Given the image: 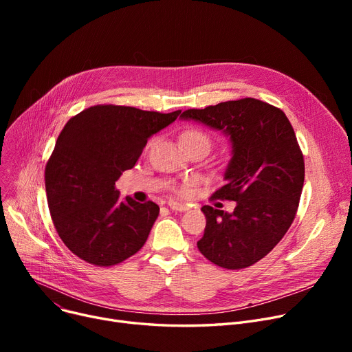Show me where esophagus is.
Returning a JSON list of instances; mask_svg holds the SVG:
<instances>
[{
  "mask_svg": "<svg viewBox=\"0 0 352 352\" xmlns=\"http://www.w3.org/2000/svg\"><path fill=\"white\" fill-rule=\"evenodd\" d=\"M168 207H170L173 211H179V212L188 210V206H186V204H178V202H174V201L168 202Z\"/></svg>",
  "mask_w": 352,
  "mask_h": 352,
  "instance_id": "34e87169",
  "label": "esophagus"
}]
</instances>
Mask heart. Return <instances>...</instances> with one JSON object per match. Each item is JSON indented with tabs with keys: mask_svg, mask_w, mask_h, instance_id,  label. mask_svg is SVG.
<instances>
[{
	"mask_svg": "<svg viewBox=\"0 0 352 352\" xmlns=\"http://www.w3.org/2000/svg\"><path fill=\"white\" fill-rule=\"evenodd\" d=\"M181 141H182L184 145L188 144V142H192V141H207L210 144L208 135L206 133L199 131V129H197V128H190V129H187V131H184L182 135H181ZM153 145H154V140H151L150 142H148L146 150H150ZM191 186H192V181L191 179H186V181H182L179 186H177L175 190L181 195H187L191 191Z\"/></svg>",
	"mask_w": 352,
	"mask_h": 352,
	"instance_id": "heart-1",
	"label": "heart"
}]
</instances>
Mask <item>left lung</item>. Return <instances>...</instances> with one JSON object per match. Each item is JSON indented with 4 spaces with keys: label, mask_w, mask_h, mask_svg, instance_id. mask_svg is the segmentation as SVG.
<instances>
[{
    "label": "left lung",
    "mask_w": 352,
    "mask_h": 352,
    "mask_svg": "<svg viewBox=\"0 0 352 352\" xmlns=\"http://www.w3.org/2000/svg\"><path fill=\"white\" fill-rule=\"evenodd\" d=\"M181 118L223 131L232 145L224 186L211 198L235 208L202 207L207 226L197 247L218 267L247 268L281 241L297 214L305 165L294 128L280 108L255 98L187 109Z\"/></svg>",
    "instance_id": "1"
}]
</instances>
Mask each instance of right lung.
I'll return each instance as SVG.
<instances>
[{"label": "right lung", "mask_w": 352, "mask_h": 352, "mask_svg": "<svg viewBox=\"0 0 352 352\" xmlns=\"http://www.w3.org/2000/svg\"><path fill=\"white\" fill-rule=\"evenodd\" d=\"M179 114L108 104L65 124L45 166V191L54 227L72 254L111 267L142 248L160 207L121 201L116 182L135 165L148 138Z\"/></svg>", "instance_id": "add662e5"}]
</instances>
